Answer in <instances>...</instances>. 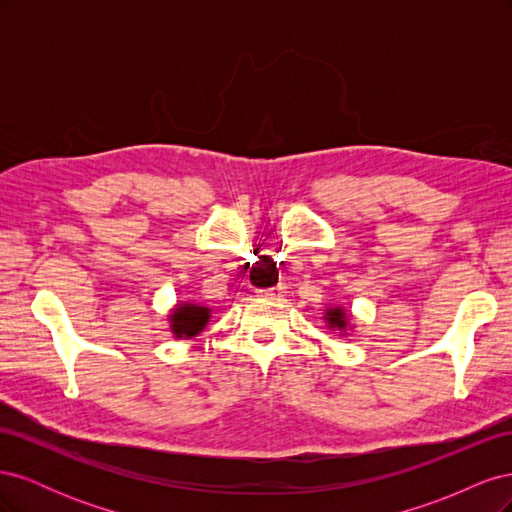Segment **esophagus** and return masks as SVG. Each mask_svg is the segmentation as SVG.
<instances>
[{
    "instance_id": "1",
    "label": "esophagus",
    "mask_w": 512,
    "mask_h": 512,
    "mask_svg": "<svg viewBox=\"0 0 512 512\" xmlns=\"http://www.w3.org/2000/svg\"><path fill=\"white\" fill-rule=\"evenodd\" d=\"M258 294H260V297H265V299H282L284 294H286V286L284 284H277L273 288L258 290Z\"/></svg>"
}]
</instances>
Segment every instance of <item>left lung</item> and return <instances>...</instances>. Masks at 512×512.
Instances as JSON below:
<instances>
[{"label": "left lung", "instance_id": "8db88e82", "mask_svg": "<svg viewBox=\"0 0 512 512\" xmlns=\"http://www.w3.org/2000/svg\"><path fill=\"white\" fill-rule=\"evenodd\" d=\"M327 322L331 324L333 329L344 331L346 324H348V316H346L342 307H335V309H329V312H327Z\"/></svg>", "mask_w": 512, "mask_h": 512}]
</instances>
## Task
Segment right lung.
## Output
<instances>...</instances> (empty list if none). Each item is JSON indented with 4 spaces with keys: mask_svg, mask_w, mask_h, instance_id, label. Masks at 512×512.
Here are the masks:
<instances>
[{
    "mask_svg": "<svg viewBox=\"0 0 512 512\" xmlns=\"http://www.w3.org/2000/svg\"><path fill=\"white\" fill-rule=\"evenodd\" d=\"M209 322V307L200 305H177L175 312L170 314V329H173L175 337L190 339L205 329Z\"/></svg>",
    "mask_w": 512,
    "mask_h": 512,
    "instance_id": "obj_1",
    "label": "right lung"
}]
</instances>
